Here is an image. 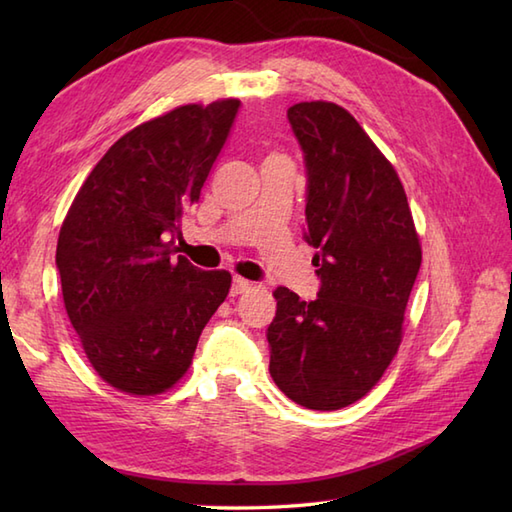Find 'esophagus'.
<instances>
[{
  "label": "esophagus",
  "instance_id": "1",
  "mask_svg": "<svg viewBox=\"0 0 512 512\" xmlns=\"http://www.w3.org/2000/svg\"><path fill=\"white\" fill-rule=\"evenodd\" d=\"M250 288H253V284H250V281H246V279H242V277H235V279H233V286H231V297L244 295V292H248Z\"/></svg>",
  "mask_w": 512,
  "mask_h": 512
}]
</instances>
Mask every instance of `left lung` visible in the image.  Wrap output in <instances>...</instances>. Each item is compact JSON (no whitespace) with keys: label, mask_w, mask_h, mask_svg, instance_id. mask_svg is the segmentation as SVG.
Masks as SVG:
<instances>
[{"label":"left lung","mask_w":512,"mask_h":512,"mask_svg":"<svg viewBox=\"0 0 512 512\" xmlns=\"http://www.w3.org/2000/svg\"><path fill=\"white\" fill-rule=\"evenodd\" d=\"M306 162V242L321 279L314 301L279 286L268 325L270 376L297 405H352L385 374L422 250L391 162L336 103L288 110Z\"/></svg>","instance_id":"8db88e82"}]
</instances>
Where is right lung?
I'll list each match as a JSON object with an SVG mask.
<instances>
[{"mask_svg": "<svg viewBox=\"0 0 512 512\" xmlns=\"http://www.w3.org/2000/svg\"><path fill=\"white\" fill-rule=\"evenodd\" d=\"M239 110L237 99L182 105L107 149L65 215L63 303L105 383L154 396L187 372L204 325L231 288L173 248Z\"/></svg>", "mask_w": 512, "mask_h": 512, "instance_id": "1", "label": "right lung"}]
</instances>
